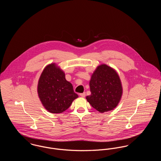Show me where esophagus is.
I'll return each instance as SVG.
<instances>
[{
	"mask_svg": "<svg viewBox=\"0 0 161 161\" xmlns=\"http://www.w3.org/2000/svg\"><path fill=\"white\" fill-rule=\"evenodd\" d=\"M80 95L81 96V97H85V96H86V93H80Z\"/></svg>",
	"mask_w": 161,
	"mask_h": 161,
	"instance_id": "obj_1",
	"label": "esophagus"
}]
</instances>
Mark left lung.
<instances>
[{
  "label": "left lung",
  "instance_id": "1",
  "mask_svg": "<svg viewBox=\"0 0 161 161\" xmlns=\"http://www.w3.org/2000/svg\"><path fill=\"white\" fill-rule=\"evenodd\" d=\"M91 94L87 101L101 113L112 110L121 100L123 88L120 78L114 69L101 64L92 74L89 83Z\"/></svg>",
  "mask_w": 161,
  "mask_h": 161
}]
</instances>
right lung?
I'll list each match as a JSON object with an SVG mask.
<instances>
[{
  "instance_id": "right-lung-1",
  "label": "right lung",
  "mask_w": 161,
  "mask_h": 161,
  "mask_svg": "<svg viewBox=\"0 0 161 161\" xmlns=\"http://www.w3.org/2000/svg\"><path fill=\"white\" fill-rule=\"evenodd\" d=\"M37 92L43 106L53 114L65 111L78 97L72 84L66 80L64 73L54 63L47 65L42 72Z\"/></svg>"
}]
</instances>
